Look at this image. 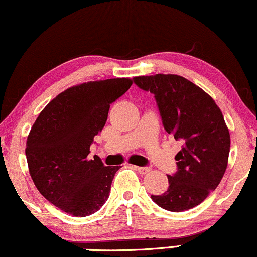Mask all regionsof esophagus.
<instances>
[{"label":"esophagus","mask_w":257,"mask_h":257,"mask_svg":"<svg viewBox=\"0 0 257 257\" xmlns=\"http://www.w3.org/2000/svg\"><path fill=\"white\" fill-rule=\"evenodd\" d=\"M135 170L138 171V173L141 174H147L150 172V168L148 167H140V166H135Z\"/></svg>","instance_id":"esophagus-1"}]
</instances>
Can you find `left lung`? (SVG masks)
<instances>
[{
    "label": "left lung",
    "instance_id": "1",
    "mask_svg": "<svg viewBox=\"0 0 257 257\" xmlns=\"http://www.w3.org/2000/svg\"><path fill=\"white\" fill-rule=\"evenodd\" d=\"M134 81L154 93L165 130L183 142L176 155L178 171L167 176L170 186L152 200L170 212L191 209L218 188L227 168L231 138L221 110L206 91L180 75H146Z\"/></svg>",
    "mask_w": 257,
    "mask_h": 257
}]
</instances>
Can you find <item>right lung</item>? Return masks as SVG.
<instances>
[{"label":"right lung","mask_w":257,"mask_h":257,"mask_svg":"<svg viewBox=\"0 0 257 257\" xmlns=\"http://www.w3.org/2000/svg\"><path fill=\"white\" fill-rule=\"evenodd\" d=\"M131 85L128 78H115L68 87L33 123L25 149L30 176L45 200L65 213L91 215L109 197L120 166H104L98 156L87 155L110 104Z\"/></svg>","instance_id":"right-lung-1"}]
</instances>
